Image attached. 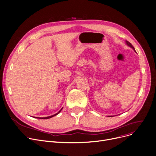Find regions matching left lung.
Wrapping results in <instances>:
<instances>
[{"label": "left lung", "mask_w": 156, "mask_h": 156, "mask_svg": "<svg viewBox=\"0 0 156 156\" xmlns=\"http://www.w3.org/2000/svg\"><path fill=\"white\" fill-rule=\"evenodd\" d=\"M126 44H127V45H128V46H129V47H130V48H132V49H133V50H134V51H136V50H135V48H133V46H132V44H131V43H129V41H126Z\"/></svg>", "instance_id": "obj_1"}]
</instances>
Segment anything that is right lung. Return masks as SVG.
Returning <instances> with one entry per match:
<instances>
[{
	"mask_svg": "<svg viewBox=\"0 0 156 156\" xmlns=\"http://www.w3.org/2000/svg\"><path fill=\"white\" fill-rule=\"evenodd\" d=\"M62 109H63V108H62L58 113H56V114H55V115H51V116H49V117H36V118H37V119H50V118H51V117H53L54 116H56V115H58V114L61 111Z\"/></svg>",
	"mask_w": 156,
	"mask_h": 156,
	"instance_id": "add662e5",
	"label": "right lung"
}]
</instances>
